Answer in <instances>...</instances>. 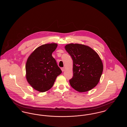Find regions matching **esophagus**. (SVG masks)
Instances as JSON below:
<instances>
[{
	"instance_id": "1",
	"label": "esophagus",
	"mask_w": 127,
	"mask_h": 127,
	"mask_svg": "<svg viewBox=\"0 0 127 127\" xmlns=\"http://www.w3.org/2000/svg\"><path fill=\"white\" fill-rule=\"evenodd\" d=\"M61 69L62 71H63H63H65V68H64V67H61Z\"/></svg>"
}]
</instances>
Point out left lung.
<instances>
[{"label":"left lung","instance_id":"left-lung-1","mask_svg":"<svg viewBox=\"0 0 127 127\" xmlns=\"http://www.w3.org/2000/svg\"><path fill=\"white\" fill-rule=\"evenodd\" d=\"M73 60V76L69 80L71 86L79 92L91 91L99 82L103 70L102 61L91 47L70 43L65 47Z\"/></svg>","mask_w":127,"mask_h":127}]
</instances>
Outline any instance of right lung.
I'll use <instances>...</instances> for the list:
<instances>
[{
  "label": "right lung",
  "mask_w": 127,
  "mask_h": 127,
  "mask_svg": "<svg viewBox=\"0 0 127 127\" xmlns=\"http://www.w3.org/2000/svg\"><path fill=\"white\" fill-rule=\"evenodd\" d=\"M57 46L54 43L42 45L35 49L27 61L26 79L30 86L39 92L50 90L62 73L52 56Z\"/></svg>",
  "instance_id": "right-lung-1"
}]
</instances>
